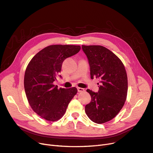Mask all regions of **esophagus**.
I'll return each instance as SVG.
<instances>
[{"mask_svg":"<svg viewBox=\"0 0 153 153\" xmlns=\"http://www.w3.org/2000/svg\"><path fill=\"white\" fill-rule=\"evenodd\" d=\"M77 91H78L79 92H84L85 90H84V89H83V88L77 87Z\"/></svg>","mask_w":153,"mask_h":153,"instance_id":"1","label":"esophagus"}]
</instances>
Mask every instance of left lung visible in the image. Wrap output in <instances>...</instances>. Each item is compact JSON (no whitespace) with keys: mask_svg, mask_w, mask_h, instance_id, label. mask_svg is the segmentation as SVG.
<instances>
[{"mask_svg":"<svg viewBox=\"0 0 153 153\" xmlns=\"http://www.w3.org/2000/svg\"><path fill=\"white\" fill-rule=\"evenodd\" d=\"M89 61L91 78H100L98 92L87 89L91 101L85 111L92 122L104 123L113 119L121 110L126 99L128 79L123 62L102 46L82 45Z\"/></svg>","mask_w":153,"mask_h":153,"instance_id":"left-lung-1","label":"left lung"}]
</instances>
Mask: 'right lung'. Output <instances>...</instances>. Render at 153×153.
I'll list each match as a JSON object with an SVG mask.
<instances>
[{
  "label": "right lung",
  "instance_id": "1",
  "mask_svg": "<svg viewBox=\"0 0 153 153\" xmlns=\"http://www.w3.org/2000/svg\"><path fill=\"white\" fill-rule=\"evenodd\" d=\"M81 46H48L31 59L25 71L24 87L29 104L39 116L54 122L65 114L70 101L77 94L76 87L59 88L53 82L61 72L64 59L77 54Z\"/></svg>",
  "mask_w": 153,
  "mask_h": 153
}]
</instances>
